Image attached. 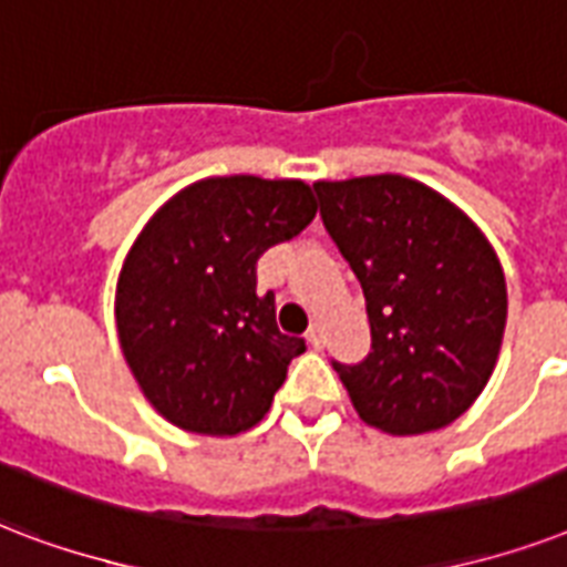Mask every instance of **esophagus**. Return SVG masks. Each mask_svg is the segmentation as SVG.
Masks as SVG:
<instances>
[{"instance_id": "1", "label": "esophagus", "mask_w": 567, "mask_h": 567, "mask_svg": "<svg viewBox=\"0 0 567 567\" xmlns=\"http://www.w3.org/2000/svg\"><path fill=\"white\" fill-rule=\"evenodd\" d=\"M306 339H309V344H312L315 351H321L323 341H327V336H323V327H321V323H312V327H309V332H306Z\"/></svg>"}]
</instances>
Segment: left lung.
Wrapping results in <instances>:
<instances>
[{
  "label": "left lung",
  "instance_id": "8db88e82",
  "mask_svg": "<svg viewBox=\"0 0 567 567\" xmlns=\"http://www.w3.org/2000/svg\"><path fill=\"white\" fill-rule=\"evenodd\" d=\"M315 189L369 309V357L332 362L353 410L392 437L452 425L482 395L503 348L508 293L494 246L422 181L365 175Z\"/></svg>",
  "mask_w": 567,
  "mask_h": 567
}]
</instances>
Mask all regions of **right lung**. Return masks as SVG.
I'll use <instances>...</instances> for the list:
<instances>
[{
  "label": "right lung",
  "instance_id": "right-lung-1",
  "mask_svg": "<svg viewBox=\"0 0 567 567\" xmlns=\"http://www.w3.org/2000/svg\"><path fill=\"white\" fill-rule=\"evenodd\" d=\"M318 214L297 178H202L168 198L130 246L115 327L142 395L189 434L235 437L258 425L306 341L276 327L255 265Z\"/></svg>",
  "mask_w": 567,
  "mask_h": 567
}]
</instances>
